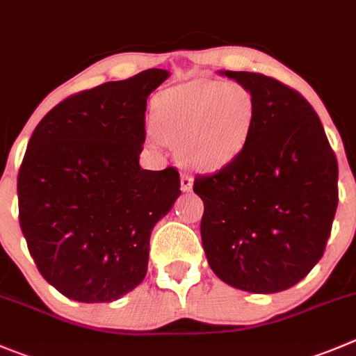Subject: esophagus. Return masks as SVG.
Segmentation results:
<instances>
[{"mask_svg":"<svg viewBox=\"0 0 356 356\" xmlns=\"http://www.w3.org/2000/svg\"><path fill=\"white\" fill-rule=\"evenodd\" d=\"M180 184H181V191L191 192L192 185H194V178H192L188 172H184V175H181V178H180Z\"/></svg>","mask_w":356,"mask_h":356,"instance_id":"34e87169","label":"esophagus"}]
</instances>
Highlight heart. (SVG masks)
<instances>
[{"mask_svg": "<svg viewBox=\"0 0 356 356\" xmlns=\"http://www.w3.org/2000/svg\"><path fill=\"white\" fill-rule=\"evenodd\" d=\"M155 120L188 168L216 172L245 152L255 124V99L241 86L194 80L159 97ZM150 141L157 145L161 138L152 134Z\"/></svg>", "mask_w": 356, "mask_h": 356, "instance_id": "1", "label": "heart"}]
</instances>
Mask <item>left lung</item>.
<instances>
[{
    "label": "left lung",
    "mask_w": 356,
    "mask_h": 356,
    "mask_svg": "<svg viewBox=\"0 0 356 356\" xmlns=\"http://www.w3.org/2000/svg\"><path fill=\"white\" fill-rule=\"evenodd\" d=\"M255 99L241 157L195 176L201 238L213 273L250 293L297 285L318 264L337 209V159L316 111L297 90L250 71H220Z\"/></svg>",
    "instance_id": "1"
}]
</instances>
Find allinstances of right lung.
Instances as JSON below:
<instances>
[{"label": "right lung", "mask_w": 356, "mask_h": 356, "mask_svg": "<svg viewBox=\"0 0 356 356\" xmlns=\"http://www.w3.org/2000/svg\"><path fill=\"white\" fill-rule=\"evenodd\" d=\"M169 71H141L70 96L36 125L17 178L19 220L47 282L111 302L147 276L155 223L180 197L175 168L141 169L147 99Z\"/></svg>", "instance_id": "right-lung-1"}]
</instances>
